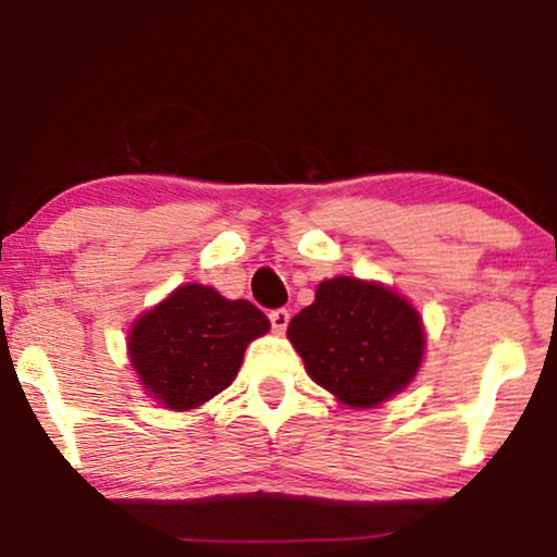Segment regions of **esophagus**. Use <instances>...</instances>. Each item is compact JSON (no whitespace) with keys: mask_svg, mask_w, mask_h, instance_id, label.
<instances>
[{"mask_svg":"<svg viewBox=\"0 0 557 557\" xmlns=\"http://www.w3.org/2000/svg\"><path fill=\"white\" fill-rule=\"evenodd\" d=\"M270 323L277 334H283L287 323H290V311H287V308H274V311H270Z\"/></svg>","mask_w":557,"mask_h":557,"instance_id":"obj_1","label":"esophagus"}]
</instances>
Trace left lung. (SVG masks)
Masks as SVG:
<instances>
[{
    "label": "left lung",
    "instance_id": "obj_1",
    "mask_svg": "<svg viewBox=\"0 0 557 557\" xmlns=\"http://www.w3.org/2000/svg\"><path fill=\"white\" fill-rule=\"evenodd\" d=\"M293 347L321 388L357 408L406 388L424 355L419 313L383 285L326 280L287 326Z\"/></svg>",
    "mask_w": 557,
    "mask_h": 557
}]
</instances>
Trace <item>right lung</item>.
<instances>
[{"label": "right lung", "instance_id": "1", "mask_svg": "<svg viewBox=\"0 0 557 557\" xmlns=\"http://www.w3.org/2000/svg\"><path fill=\"white\" fill-rule=\"evenodd\" d=\"M267 331L270 319L249 300L182 285L136 321L131 362L153 398L172 411H189L228 388L246 344Z\"/></svg>", "mask_w": 557, "mask_h": 557}]
</instances>
